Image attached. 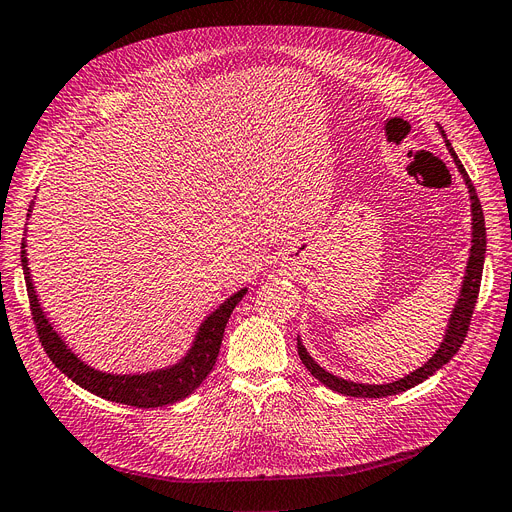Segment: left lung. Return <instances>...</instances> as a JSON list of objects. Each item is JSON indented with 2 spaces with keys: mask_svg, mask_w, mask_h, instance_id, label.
I'll return each instance as SVG.
<instances>
[{
  "mask_svg": "<svg viewBox=\"0 0 512 512\" xmlns=\"http://www.w3.org/2000/svg\"><path fill=\"white\" fill-rule=\"evenodd\" d=\"M447 149H449V153H452L456 166L462 172L466 185H468L470 206H473V248H470V258H468V267H466V275H464V283H462V292H460L456 309L452 313V319H449L445 338L439 346V351L431 359H428L422 367H418V370L412 372L410 376H405V378H401L397 382H391V384H357V382L342 380L334 374H327L323 367H319L311 359V355L306 353L302 342L298 340V355H300L306 370H309L327 388H332V391H336L340 395L378 399V397L403 393V391H407V388H412V386L424 382L428 376H433L437 370H441V367L460 351V346H462V342L468 334V325H470V319H473V311H475V304H477V298H479V288H481V273H483V260H485V218H483V208H481V201L477 197L473 182H470L464 166L460 163L458 155L454 153V149H452V145H449V142H447Z\"/></svg>",
  "mask_w": 512,
  "mask_h": 512,
  "instance_id": "8db88e82",
  "label": "left lung"
}]
</instances>
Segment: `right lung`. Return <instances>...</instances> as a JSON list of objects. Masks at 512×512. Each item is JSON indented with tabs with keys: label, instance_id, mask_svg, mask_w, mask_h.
Returning a JSON list of instances; mask_svg holds the SVG:
<instances>
[{
	"label": "right lung",
	"instance_id": "1",
	"mask_svg": "<svg viewBox=\"0 0 512 512\" xmlns=\"http://www.w3.org/2000/svg\"><path fill=\"white\" fill-rule=\"evenodd\" d=\"M20 260H23V271L27 281V294L31 304V317L35 323V332L39 342H42L46 355L52 359V363L58 367L60 372L67 374L75 384H79L86 391L115 403H124L132 407H161L170 405L180 399L189 397L195 388L206 380V376L212 372L216 363V357L220 353L222 334L227 321L235 309V304L243 298L248 290H239L233 294L227 302H222L220 309H216L206 321H203L201 330L197 334V340L189 355L182 359L178 365L170 367V370L145 374V376H111V374H100L92 367L81 363L69 349L65 342L58 338V334L52 330V325L44 317L42 309H39V302L33 290V283L29 277V267L25 258V243L23 250H20Z\"/></svg>",
	"mask_w": 512,
	"mask_h": 512
}]
</instances>
